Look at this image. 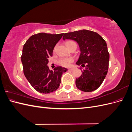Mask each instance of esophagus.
<instances>
[{
  "label": "esophagus",
  "mask_w": 132,
  "mask_h": 132,
  "mask_svg": "<svg viewBox=\"0 0 132 132\" xmlns=\"http://www.w3.org/2000/svg\"><path fill=\"white\" fill-rule=\"evenodd\" d=\"M68 70V71H73V68H69Z\"/></svg>",
  "instance_id": "34e87169"
}]
</instances>
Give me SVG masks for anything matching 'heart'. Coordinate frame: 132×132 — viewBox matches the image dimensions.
<instances>
[{
    "label": "heart",
    "mask_w": 132,
    "mask_h": 132,
    "mask_svg": "<svg viewBox=\"0 0 132 132\" xmlns=\"http://www.w3.org/2000/svg\"><path fill=\"white\" fill-rule=\"evenodd\" d=\"M73 41H68L66 42V44ZM73 62V59L72 58H61L59 60V63L63 67H69L71 63Z\"/></svg>",
    "instance_id": "obj_1"
}]
</instances>
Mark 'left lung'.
I'll use <instances>...</instances> for the list:
<instances>
[{"mask_svg": "<svg viewBox=\"0 0 132 132\" xmlns=\"http://www.w3.org/2000/svg\"><path fill=\"white\" fill-rule=\"evenodd\" d=\"M63 39L75 41L81 52L76 64L85 68L81 70L80 77L75 80L77 88L84 92L98 89L109 69L110 54L105 39L95 32L87 30L65 33Z\"/></svg>", "mask_w": 132, "mask_h": 132, "instance_id": "8db88e82", "label": "left lung"}]
</instances>
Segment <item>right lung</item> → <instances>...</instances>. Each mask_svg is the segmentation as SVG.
Listing matches in <instances>:
<instances>
[{"mask_svg":"<svg viewBox=\"0 0 132 132\" xmlns=\"http://www.w3.org/2000/svg\"><path fill=\"white\" fill-rule=\"evenodd\" d=\"M63 35L37 34L31 36L23 45L21 55L23 74L39 93L48 94L57 90L62 74L68 70L59 66L52 71L47 66L48 58L52 56L54 46Z\"/></svg>","mask_w":132,"mask_h":132,"instance_id":"right-lung-1","label":"right lung"}]
</instances>
